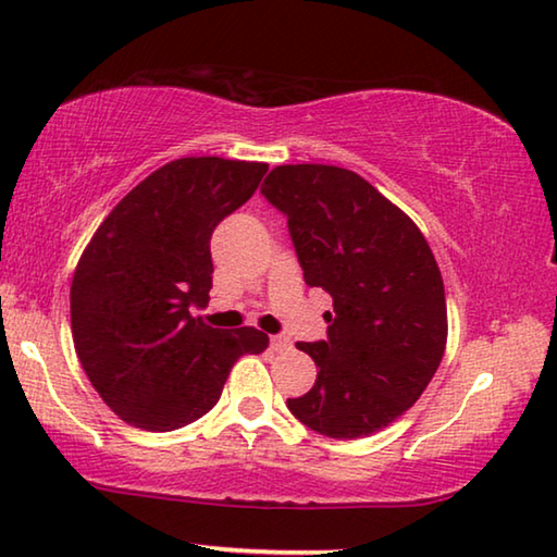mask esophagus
<instances>
[{
	"instance_id": "esophagus-1",
	"label": "esophagus",
	"mask_w": 557,
	"mask_h": 557,
	"mask_svg": "<svg viewBox=\"0 0 557 557\" xmlns=\"http://www.w3.org/2000/svg\"><path fill=\"white\" fill-rule=\"evenodd\" d=\"M270 347L275 351H282V349L289 347V339L285 337V334H275V337H270Z\"/></svg>"
}]
</instances>
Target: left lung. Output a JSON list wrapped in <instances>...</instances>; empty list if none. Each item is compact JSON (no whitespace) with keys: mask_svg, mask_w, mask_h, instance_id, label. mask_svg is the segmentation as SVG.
<instances>
[{"mask_svg":"<svg viewBox=\"0 0 557 557\" xmlns=\"http://www.w3.org/2000/svg\"><path fill=\"white\" fill-rule=\"evenodd\" d=\"M260 193L287 218L307 285L334 299L326 339L297 344L320 372L287 409L322 436H372L413 406L444 357L446 297L434 252L347 168L277 165Z\"/></svg>","mask_w":557,"mask_h":557,"instance_id":"8db88e82","label":"left lung"}]
</instances>
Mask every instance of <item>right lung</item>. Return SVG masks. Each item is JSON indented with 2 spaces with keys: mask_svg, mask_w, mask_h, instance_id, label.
I'll list each match as a JSON object with an SVG mask.
<instances>
[{
  "mask_svg": "<svg viewBox=\"0 0 557 557\" xmlns=\"http://www.w3.org/2000/svg\"><path fill=\"white\" fill-rule=\"evenodd\" d=\"M268 163L178 158L123 198L78 260L72 334L88 382L113 413L173 431L208 413L243 355L268 334L215 330L193 310L213 287L210 237L258 190Z\"/></svg>",
  "mask_w": 557,
  "mask_h": 557,
  "instance_id": "add662e5",
  "label": "right lung"
}]
</instances>
